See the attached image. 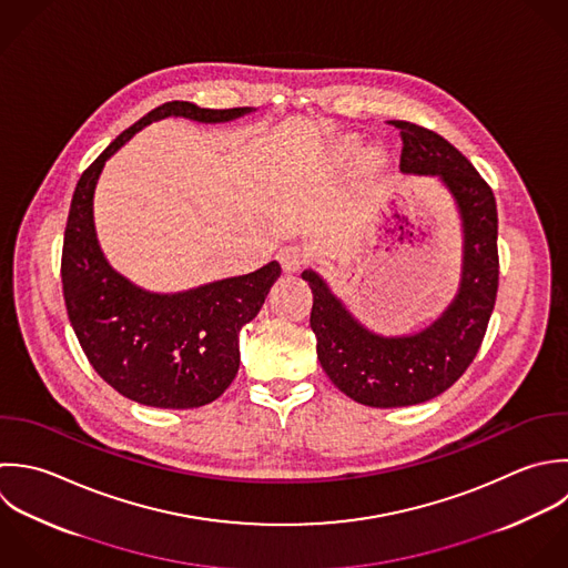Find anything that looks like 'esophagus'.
Returning <instances> with one entry per match:
<instances>
[{
  "instance_id": "esophagus-1",
  "label": "esophagus",
  "mask_w": 568,
  "mask_h": 568,
  "mask_svg": "<svg viewBox=\"0 0 568 568\" xmlns=\"http://www.w3.org/2000/svg\"><path fill=\"white\" fill-rule=\"evenodd\" d=\"M278 261H281L283 272L294 274V272H298V270L303 267V263H305V252H303V247H298V245H285V247H281V252H278Z\"/></svg>"
}]
</instances>
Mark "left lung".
I'll use <instances>...</instances> for the list:
<instances>
[{
	"mask_svg": "<svg viewBox=\"0 0 568 568\" xmlns=\"http://www.w3.org/2000/svg\"><path fill=\"white\" fill-rule=\"evenodd\" d=\"M400 170L436 176L452 194L463 225V274L454 301L425 329L383 336L367 329L316 270L301 276L314 294L310 325L329 381L367 407H407L447 392L476 358L498 294V207L478 170L447 139L409 121Z\"/></svg>",
	"mask_w": 568,
	"mask_h": 568,
	"instance_id": "left-lung-1",
	"label": "left lung"
}]
</instances>
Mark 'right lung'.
Returning <instances> with one entry per match:
<instances>
[{
    "instance_id": "1",
    "label": "right lung",
    "mask_w": 568,
    "mask_h": 568,
    "mask_svg": "<svg viewBox=\"0 0 568 568\" xmlns=\"http://www.w3.org/2000/svg\"><path fill=\"white\" fill-rule=\"evenodd\" d=\"M252 108L212 110L168 101L121 132L81 174L63 234L61 283L70 325L94 372L121 396L159 409H192L216 400L241 363L239 334L263 307L281 265L159 294L119 274L94 230V187L105 161L152 121L183 116L225 123Z\"/></svg>"
}]
</instances>
